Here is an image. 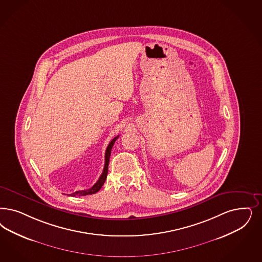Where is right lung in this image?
<instances>
[{"mask_svg":"<svg viewBox=\"0 0 262 262\" xmlns=\"http://www.w3.org/2000/svg\"><path fill=\"white\" fill-rule=\"evenodd\" d=\"M118 137H119V136H116V137H114V138L110 141V143H109L108 146H107V148H106V151H105V163H104V168H103V171L101 173V175H100L99 180L97 181V183H96V184H95L91 189H89V190H78V191H75V192H73V193L71 194L72 196H76V195H77V196H84V195H87V194H94V193L98 192V191L101 189L102 185L104 184V182L106 180V176H107V172H108L109 158H110V154H111V149H112L113 145L115 143V141L117 140Z\"/></svg>","mask_w":262,"mask_h":262,"instance_id":"obj_1","label":"right lung"}]
</instances>
